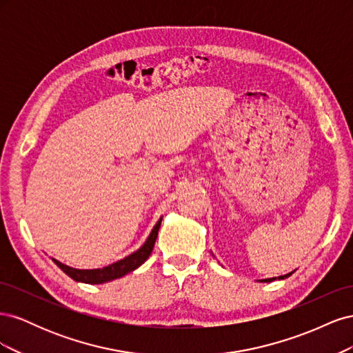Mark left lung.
Listing matches in <instances>:
<instances>
[{
  "instance_id": "1",
  "label": "left lung",
  "mask_w": 353,
  "mask_h": 353,
  "mask_svg": "<svg viewBox=\"0 0 353 353\" xmlns=\"http://www.w3.org/2000/svg\"><path fill=\"white\" fill-rule=\"evenodd\" d=\"M292 275V272L290 274H285V275H280L279 276V280H284V279H287V276H290ZM274 280H276V276L275 279H266V280H259L261 283H271V281H274Z\"/></svg>"
}]
</instances>
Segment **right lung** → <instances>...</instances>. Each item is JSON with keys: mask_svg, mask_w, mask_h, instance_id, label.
I'll use <instances>...</instances> for the list:
<instances>
[{"mask_svg": "<svg viewBox=\"0 0 353 353\" xmlns=\"http://www.w3.org/2000/svg\"><path fill=\"white\" fill-rule=\"evenodd\" d=\"M160 223H162V218L157 221V223L153 227V230L150 232V236L147 237L145 243L141 245L140 249H138L134 253H131L130 256H126V258H123L121 261L104 266V268L77 270V268H72V266H68L65 263L59 262L57 259H52V262H54L63 272L68 274L72 280L79 281V283L103 284V283H108V281H112V280H116V279H121V276L137 270L138 266H141L148 259V256L152 254L156 239H157Z\"/></svg>", "mask_w": 353, "mask_h": 353, "instance_id": "1", "label": "right lung"}]
</instances>
